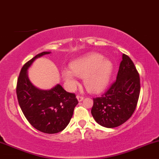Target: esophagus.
I'll return each instance as SVG.
<instances>
[{
  "instance_id": "esophagus-1",
  "label": "esophagus",
  "mask_w": 159,
  "mask_h": 159,
  "mask_svg": "<svg viewBox=\"0 0 159 159\" xmlns=\"http://www.w3.org/2000/svg\"><path fill=\"white\" fill-rule=\"evenodd\" d=\"M77 99L78 100V102H81L82 100H84V97H82V96H80V95H77Z\"/></svg>"
}]
</instances>
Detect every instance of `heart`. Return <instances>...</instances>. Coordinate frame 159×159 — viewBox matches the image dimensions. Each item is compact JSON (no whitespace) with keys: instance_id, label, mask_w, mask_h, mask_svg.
Masks as SVG:
<instances>
[{"instance_id":"heart-1","label":"heart","mask_w":159,"mask_h":159,"mask_svg":"<svg viewBox=\"0 0 159 159\" xmlns=\"http://www.w3.org/2000/svg\"><path fill=\"white\" fill-rule=\"evenodd\" d=\"M70 69L62 70V77L70 90L78 85L77 76L84 77V84L91 93H98L105 89L111 78L113 66L111 61L97 53H91L75 59Z\"/></svg>"}]
</instances>
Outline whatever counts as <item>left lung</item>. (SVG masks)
Segmentation results:
<instances>
[{
  "instance_id": "8db88e82",
  "label": "left lung",
  "mask_w": 159,
  "mask_h": 159,
  "mask_svg": "<svg viewBox=\"0 0 159 159\" xmlns=\"http://www.w3.org/2000/svg\"><path fill=\"white\" fill-rule=\"evenodd\" d=\"M139 93V75L129 56L122 54L116 81L101 97L93 98L92 115L105 128L121 125L135 111Z\"/></svg>"
}]
</instances>
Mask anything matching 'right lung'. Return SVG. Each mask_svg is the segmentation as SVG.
I'll return each instance as SVG.
<instances>
[{"instance_id":"add662e5","label":"right lung","mask_w":159,"mask_h":159,"mask_svg":"<svg viewBox=\"0 0 159 159\" xmlns=\"http://www.w3.org/2000/svg\"><path fill=\"white\" fill-rule=\"evenodd\" d=\"M51 52H43L23 65L17 84L19 105L25 118L36 129L45 134L63 130L73 116L78 103L75 94L66 92L60 84L51 89H40L30 81L28 70L34 61Z\"/></svg>"}]
</instances>
